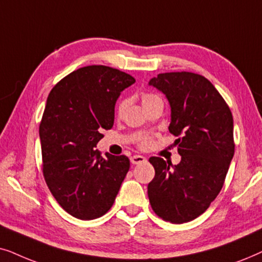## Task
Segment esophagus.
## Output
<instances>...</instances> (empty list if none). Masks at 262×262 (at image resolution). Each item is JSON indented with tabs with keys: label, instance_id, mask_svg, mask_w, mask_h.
Instances as JSON below:
<instances>
[{
	"label": "esophagus",
	"instance_id": "34e87169",
	"mask_svg": "<svg viewBox=\"0 0 262 262\" xmlns=\"http://www.w3.org/2000/svg\"><path fill=\"white\" fill-rule=\"evenodd\" d=\"M146 159L144 156H139V155H135V156H133V157H130V162H132V164H142V163H146Z\"/></svg>",
	"mask_w": 262,
	"mask_h": 262
}]
</instances>
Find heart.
I'll return each instance as SVG.
<instances>
[{"label":"heart","instance_id":"1","mask_svg":"<svg viewBox=\"0 0 262 262\" xmlns=\"http://www.w3.org/2000/svg\"><path fill=\"white\" fill-rule=\"evenodd\" d=\"M157 98H159V97H157L155 95H149V93H145V95H142V104L146 105V104L151 103L152 100H155ZM124 106H125V102H124V100H122V102H120V104H118V106H117L118 113H122V111H123V109H124ZM149 142H151V141H149L148 138H144L141 140V146H142V147H146V146L149 145Z\"/></svg>","mask_w":262,"mask_h":262}]
</instances>
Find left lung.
<instances>
[{
	"label": "left lung",
	"instance_id": "left-lung-1",
	"mask_svg": "<svg viewBox=\"0 0 262 262\" xmlns=\"http://www.w3.org/2000/svg\"><path fill=\"white\" fill-rule=\"evenodd\" d=\"M148 85L166 97L169 130L181 135L175 140L181 156L177 165L149 158L156 175L148 183V199L160 218L182 224L204 213L224 184L235 152L233 118L215 87L199 74L164 73Z\"/></svg>",
	"mask_w": 262,
	"mask_h": 262
}]
</instances>
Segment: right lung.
Wrapping results in <instances>:
<instances>
[{
	"label": "right lung",
	"instance_id": "add662e5",
	"mask_svg": "<svg viewBox=\"0 0 262 262\" xmlns=\"http://www.w3.org/2000/svg\"><path fill=\"white\" fill-rule=\"evenodd\" d=\"M134 82L118 69L87 66L62 79L48 97L39 127L43 173L73 217L90 221L106 213L127 175V157H102L95 147L114 125L121 92Z\"/></svg>",
	"mask_w": 262,
	"mask_h": 262
}]
</instances>
